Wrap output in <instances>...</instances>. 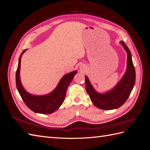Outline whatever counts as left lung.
Instances as JSON below:
<instances>
[{"label":"left lung","instance_id":"1","mask_svg":"<svg viewBox=\"0 0 150 150\" xmlns=\"http://www.w3.org/2000/svg\"><path fill=\"white\" fill-rule=\"evenodd\" d=\"M120 43L127 53V67L125 74L114 88L105 93H98L91 84L88 77L85 76L86 92L94 105L101 110H111L121 107L128 99L135 84L136 73L132 56L125 42Z\"/></svg>","mask_w":150,"mask_h":150}]
</instances>
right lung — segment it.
Instances as JSON below:
<instances>
[{"label": "right lung", "mask_w": 150, "mask_h": 150, "mask_svg": "<svg viewBox=\"0 0 150 150\" xmlns=\"http://www.w3.org/2000/svg\"><path fill=\"white\" fill-rule=\"evenodd\" d=\"M26 51L27 49H25L22 52L18 62L16 74V82L18 92L26 106L30 110L40 114H51L58 110L64 102L68 86L77 73V71H74L65 74L61 79L56 88L51 93L45 95H39V96L30 94L24 88L20 78L21 57Z\"/></svg>", "instance_id": "1"}]
</instances>
